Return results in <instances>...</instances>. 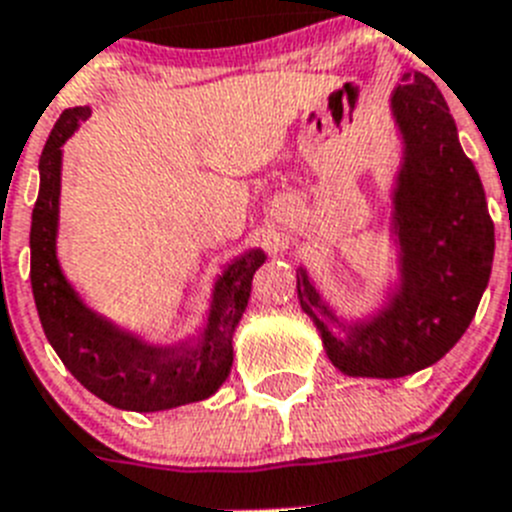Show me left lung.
I'll return each mask as SVG.
<instances>
[{"label": "left lung", "mask_w": 512, "mask_h": 512, "mask_svg": "<svg viewBox=\"0 0 512 512\" xmlns=\"http://www.w3.org/2000/svg\"><path fill=\"white\" fill-rule=\"evenodd\" d=\"M390 107L402 138L390 223L400 251L395 289L374 315L343 323L307 269L297 271L300 307L348 377H408L443 359L472 323L495 256L485 189L431 76L402 74Z\"/></svg>", "instance_id": "8db88e82"}]
</instances>
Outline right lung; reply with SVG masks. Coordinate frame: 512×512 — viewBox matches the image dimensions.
<instances>
[{"label": "right lung", "mask_w": 512, "mask_h": 512, "mask_svg": "<svg viewBox=\"0 0 512 512\" xmlns=\"http://www.w3.org/2000/svg\"><path fill=\"white\" fill-rule=\"evenodd\" d=\"M89 115V107L63 112L40 153V192L30 225V282L45 338L63 366L112 408L158 413L207 400L228 379L233 333L266 253L251 248L225 266L212 287L210 315L197 341L156 346L94 312L71 287L56 256L63 143Z\"/></svg>", "instance_id": "obj_1"}]
</instances>
